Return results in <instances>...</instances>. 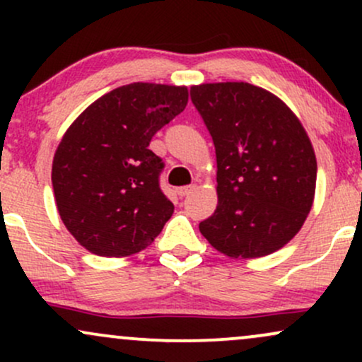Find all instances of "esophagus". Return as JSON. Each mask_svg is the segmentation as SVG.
Masks as SVG:
<instances>
[{"label":"esophagus","mask_w":362,"mask_h":362,"mask_svg":"<svg viewBox=\"0 0 362 362\" xmlns=\"http://www.w3.org/2000/svg\"><path fill=\"white\" fill-rule=\"evenodd\" d=\"M195 189V185H185V187H178L177 189V194L180 195V197H185V195H189L192 190Z\"/></svg>","instance_id":"obj_1"}]
</instances>
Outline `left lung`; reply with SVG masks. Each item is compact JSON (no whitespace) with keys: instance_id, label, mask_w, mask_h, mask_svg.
Returning <instances> with one entry per match:
<instances>
[{"instance_id":"8db88e82","label":"left lung","mask_w":362,"mask_h":362,"mask_svg":"<svg viewBox=\"0 0 362 362\" xmlns=\"http://www.w3.org/2000/svg\"><path fill=\"white\" fill-rule=\"evenodd\" d=\"M216 149L214 214L199 224L231 259H257L296 236L315 199L317 158L294 112L243 81L190 88Z\"/></svg>"}]
</instances>
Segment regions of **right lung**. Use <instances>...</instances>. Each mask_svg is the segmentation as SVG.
<instances>
[{"label":"right lung","mask_w":362,"mask_h":362,"mask_svg":"<svg viewBox=\"0 0 362 362\" xmlns=\"http://www.w3.org/2000/svg\"><path fill=\"white\" fill-rule=\"evenodd\" d=\"M187 86L131 83L86 107L52 160L59 216L100 257L134 255L155 242L173 204L160 189L163 161L149 141L185 109Z\"/></svg>","instance_id":"right-lung-1"}]
</instances>
